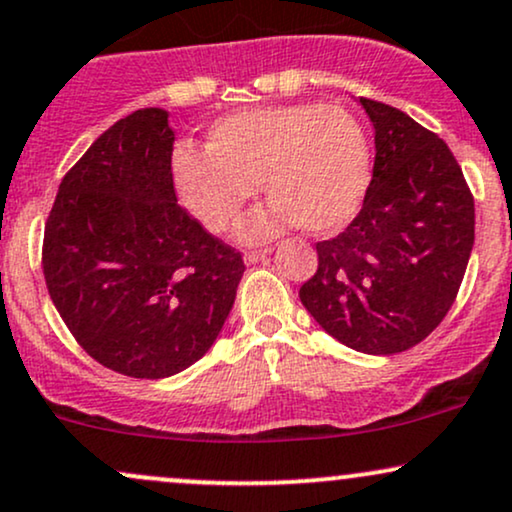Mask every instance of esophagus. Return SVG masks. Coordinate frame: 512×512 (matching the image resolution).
Instances as JSON below:
<instances>
[{
  "label": "esophagus",
  "instance_id": "obj_1",
  "mask_svg": "<svg viewBox=\"0 0 512 512\" xmlns=\"http://www.w3.org/2000/svg\"><path fill=\"white\" fill-rule=\"evenodd\" d=\"M269 252L272 250H250V252H245V264H260V262H264L269 257Z\"/></svg>",
  "mask_w": 512,
  "mask_h": 512
}]
</instances>
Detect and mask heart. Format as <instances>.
<instances>
[{
	"instance_id": "1",
	"label": "heart",
	"mask_w": 512,
	"mask_h": 512,
	"mask_svg": "<svg viewBox=\"0 0 512 512\" xmlns=\"http://www.w3.org/2000/svg\"><path fill=\"white\" fill-rule=\"evenodd\" d=\"M372 181L362 123L338 104H279L224 116L207 131L205 155H174V183L188 212L209 231H229L255 186L274 202L248 221V240L298 224L315 236L343 231Z\"/></svg>"
}]
</instances>
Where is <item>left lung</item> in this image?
<instances>
[{
	"instance_id": "1",
	"label": "left lung",
	"mask_w": 512,
	"mask_h": 512,
	"mask_svg": "<svg viewBox=\"0 0 512 512\" xmlns=\"http://www.w3.org/2000/svg\"><path fill=\"white\" fill-rule=\"evenodd\" d=\"M360 104L374 126L372 181L348 229L317 243L300 300L343 346L393 355L451 310L474 245V200L439 135L384 102Z\"/></svg>"
}]
</instances>
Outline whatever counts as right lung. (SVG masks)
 I'll use <instances>...</instances> for the list:
<instances>
[{"label":"right lung","instance_id":"right-lung-1","mask_svg":"<svg viewBox=\"0 0 512 512\" xmlns=\"http://www.w3.org/2000/svg\"><path fill=\"white\" fill-rule=\"evenodd\" d=\"M174 131L138 109L61 181L42 245L54 307L90 357L135 379L200 360L229 317L245 264L178 205Z\"/></svg>","mask_w":512,"mask_h":512}]
</instances>
